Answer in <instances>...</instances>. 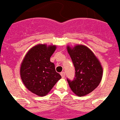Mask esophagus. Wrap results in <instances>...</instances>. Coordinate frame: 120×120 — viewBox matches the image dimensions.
Returning <instances> with one entry per match:
<instances>
[{
	"label": "esophagus",
	"instance_id": "esophagus-1",
	"mask_svg": "<svg viewBox=\"0 0 120 120\" xmlns=\"http://www.w3.org/2000/svg\"><path fill=\"white\" fill-rule=\"evenodd\" d=\"M61 75L62 78H64V77H65V73H64V72H62L61 73Z\"/></svg>",
	"mask_w": 120,
	"mask_h": 120
}]
</instances>
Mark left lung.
I'll use <instances>...</instances> for the list:
<instances>
[{"label":"left lung","instance_id":"obj_1","mask_svg":"<svg viewBox=\"0 0 120 120\" xmlns=\"http://www.w3.org/2000/svg\"><path fill=\"white\" fill-rule=\"evenodd\" d=\"M67 51L75 67L74 80L67 79L72 92L78 96L87 95L97 88L101 81L103 68L100 62L88 47L79 45Z\"/></svg>","mask_w":120,"mask_h":120}]
</instances>
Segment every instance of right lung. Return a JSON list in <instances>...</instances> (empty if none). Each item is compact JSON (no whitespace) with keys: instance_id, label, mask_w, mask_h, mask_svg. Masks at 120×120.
<instances>
[{"instance_id":"obj_1","label":"right lung","mask_w":120,"mask_h":120,"mask_svg":"<svg viewBox=\"0 0 120 120\" xmlns=\"http://www.w3.org/2000/svg\"><path fill=\"white\" fill-rule=\"evenodd\" d=\"M56 49L55 45H36L28 52L21 63V79L26 88L37 96L48 94L61 78L50 60Z\"/></svg>"}]
</instances>
